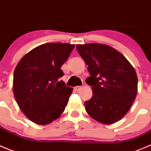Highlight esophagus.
<instances>
[{
    "label": "esophagus",
    "mask_w": 151,
    "mask_h": 151,
    "mask_svg": "<svg viewBox=\"0 0 151 151\" xmlns=\"http://www.w3.org/2000/svg\"><path fill=\"white\" fill-rule=\"evenodd\" d=\"M82 86H76V87H74V90L76 91H78L80 89H82Z\"/></svg>",
    "instance_id": "esophagus-1"
}]
</instances>
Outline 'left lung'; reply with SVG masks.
I'll use <instances>...</instances> for the list:
<instances>
[{
	"instance_id": "8db88e82",
	"label": "left lung",
	"mask_w": 151,
	"mask_h": 151,
	"mask_svg": "<svg viewBox=\"0 0 151 151\" xmlns=\"http://www.w3.org/2000/svg\"><path fill=\"white\" fill-rule=\"evenodd\" d=\"M78 54L88 67L86 83L93 95L85 102L89 116L106 125L115 123L128 113L138 91L134 67L121 53L102 44L77 45Z\"/></svg>"
}]
</instances>
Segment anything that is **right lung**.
Here are the masks:
<instances>
[{"label":"right lung","instance_id":"1","mask_svg":"<svg viewBox=\"0 0 151 151\" xmlns=\"http://www.w3.org/2000/svg\"><path fill=\"white\" fill-rule=\"evenodd\" d=\"M75 45L46 43L30 50L19 60L13 73V94L22 113L38 125L59 118L73 88L60 78V69Z\"/></svg>","mask_w":151,"mask_h":151}]
</instances>
